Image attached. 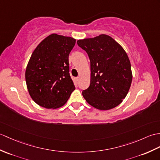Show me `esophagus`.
Here are the masks:
<instances>
[{"label": "esophagus", "instance_id": "1", "mask_svg": "<svg viewBox=\"0 0 160 160\" xmlns=\"http://www.w3.org/2000/svg\"><path fill=\"white\" fill-rule=\"evenodd\" d=\"M79 80H80V78L79 77L76 78V84H78V83L79 82Z\"/></svg>", "mask_w": 160, "mask_h": 160}]
</instances>
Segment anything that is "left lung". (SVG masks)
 <instances>
[{"mask_svg": "<svg viewBox=\"0 0 160 160\" xmlns=\"http://www.w3.org/2000/svg\"><path fill=\"white\" fill-rule=\"evenodd\" d=\"M91 62L90 86L82 91L87 102L98 110L117 107L128 93L132 81L131 63L125 50L110 36L78 39Z\"/></svg>", "mask_w": 160, "mask_h": 160, "instance_id": "1", "label": "left lung"}]
</instances>
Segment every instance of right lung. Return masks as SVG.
I'll return each mask as SVG.
<instances>
[{
	"mask_svg": "<svg viewBox=\"0 0 160 160\" xmlns=\"http://www.w3.org/2000/svg\"><path fill=\"white\" fill-rule=\"evenodd\" d=\"M75 43L76 39L53 33L33 51L25 79L30 96L39 106L58 108L75 90L69 72V54Z\"/></svg>",
	"mask_w": 160,
	"mask_h": 160,
	"instance_id": "add662e5",
	"label": "right lung"
}]
</instances>
